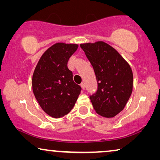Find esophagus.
<instances>
[{"label":"esophagus","mask_w":160,"mask_h":160,"mask_svg":"<svg viewBox=\"0 0 160 160\" xmlns=\"http://www.w3.org/2000/svg\"><path fill=\"white\" fill-rule=\"evenodd\" d=\"M81 87H82V89H84V88H85V85H84V83H82V84H81Z\"/></svg>","instance_id":"esophagus-1"}]
</instances>
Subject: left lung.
Segmentation results:
<instances>
[{
	"label": "left lung",
	"mask_w": 160,
	"mask_h": 160,
	"mask_svg": "<svg viewBox=\"0 0 160 160\" xmlns=\"http://www.w3.org/2000/svg\"><path fill=\"white\" fill-rule=\"evenodd\" d=\"M80 47L98 81L97 92L89 96L93 108L102 117H115L123 110L132 94V69L114 48L103 41L82 43Z\"/></svg>",
	"instance_id": "1"
}]
</instances>
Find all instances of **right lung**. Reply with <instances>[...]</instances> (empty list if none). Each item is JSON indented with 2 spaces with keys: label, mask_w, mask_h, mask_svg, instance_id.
<instances>
[{
  "label": "right lung",
  "mask_w": 160,
  "mask_h": 160,
  "mask_svg": "<svg viewBox=\"0 0 160 160\" xmlns=\"http://www.w3.org/2000/svg\"><path fill=\"white\" fill-rule=\"evenodd\" d=\"M78 44L57 43L41 57L32 79L34 95L41 108L53 118H60L73 108L82 88L68 68Z\"/></svg>",
  "instance_id": "1"
}]
</instances>
